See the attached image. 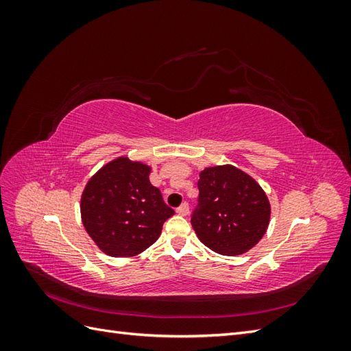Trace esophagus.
Listing matches in <instances>:
<instances>
[{"label": "esophagus", "mask_w": 351, "mask_h": 351, "mask_svg": "<svg viewBox=\"0 0 351 351\" xmlns=\"http://www.w3.org/2000/svg\"><path fill=\"white\" fill-rule=\"evenodd\" d=\"M177 214L182 215V217H186L189 214V204H187V202H184V204H182L177 208Z\"/></svg>", "instance_id": "1"}]
</instances>
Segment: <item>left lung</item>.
Instances as JSON below:
<instances>
[{"label":"left lung","instance_id":"left-lung-1","mask_svg":"<svg viewBox=\"0 0 351 351\" xmlns=\"http://www.w3.org/2000/svg\"><path fill=\"white\" fill-rule=\"evenodd\" d=\"M199 177V204L192 214L199 240L226 256L256 246L271 217L269 200L262 187L232 165L205 168Z\"/></svg>","mask_w":351,"mask_h":351}]
</instances>
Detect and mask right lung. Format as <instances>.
Wrapping results in <instances>:
<instances>
[{"label": "right lung", "mask_w": 351, "mask_h": 351, "mask_svg": "<svg viewBox=\"0 0 351 351\" xmlns=\"http://www.w3.org/2000/svg\"><path fill=\"white\" fill-rule=\"evenodd\" d=\"M151 167L120 156L104 165L84 187L82 222L97 246L114 258H130L158 240L174 215L149 182Z\"/></svg>", "instance_id": "right-lung-1"}]
</instances>
